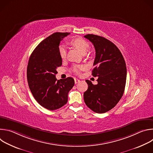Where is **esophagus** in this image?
<instances>
[{
  "label": "esophagus",
  "instance_id": "esophagus-1",
  "mask_svg": "<svg viewBox=\"0 0 153 153\" xmlns=\"http://www.w3.org/2000/svg\"><path fill=\"white\" fill-rule=\"evenodd\" d=\"M79 82H80V80H79V79H74V82H75L76 84L77 83H79Z\"/></svg>",
  "mask_w": 153,
  "mask_h": 153
}]
</instances>
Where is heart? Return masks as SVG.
Returning <instances> with one entry per match:
<instances>
[{"label": "heart", "mask_w": 153, "mask_h": 153, "mask_svg": "<svg viewBox=\"0 0 153 153\" xmlns=\"http://www.w3.org/2000/svg\"><path fill=\"white\" fill-rule=\"evenodd\" d=\"M71 44L76 48L82 54H85L88 50L90 47L89 43L87 42L85 39L81 37H76L71 40ZM59 54L60 57L62 59H65L67 56V48L64 45H61L59 47ZM84 68L83 66H74L73 68V71L76 73V74H79L80 70Z\"/></svg>", "instance_id": "b5f03b06"}]
</instances>
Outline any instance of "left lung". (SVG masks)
<instances>
[{
    "mask_svg": "<svg viewBox=\"0 0 153 153\" xmlns=\"http://www.w3.org/2000/svg\"><path fill=\"white\" fill-rule=\"evenodd\" d=\"M93 44L96 57L92 75L98 77L97 84L86 80L88 90L83 94L86 106L96 113H104L113 108L122 98L126 84V67L119 48L106 38L84 36Z\"/></svg>",
    "mask_w": 153,
    "mask_h": 153,
    "instance_id": "left-lung-1",
    "label": "left lung"
}]
</instances>
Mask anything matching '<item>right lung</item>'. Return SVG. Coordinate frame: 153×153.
I'll use <instances>...</instances> for the list:
<instances>
[{"label":"right lung","mask_w":153,"mask_h":153,"mask_svg":"<svg viewBox=\"0 0 153 153\" xmlns=\"http://www.w3.org/2000/svg\"><path fill=\"white\" fill-rule=\"evenodd\" d=\"M69 33H55L42 40L31 53L27 66V80L36 101L49 110L66 104L74 79L57 80V68L62 64L59 54L60 41Z\"/></svg>","instance_id":"right-lung-1"}]
</instances>
